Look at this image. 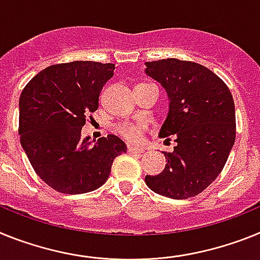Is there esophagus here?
I'll list each match as a JSON object with an SVG mask.
<instances>
[{"label": "esophagus", "instance_id": "obj_1", "mask_svg": "<svg viewBox=\"0 0 260 260\" xmlns=\"http://www.w3.org/2000/svg\"><path fill=\"white\" fill-rule=\"evenodd\" d=\"M128 152H129V153H144V149L139 148V146L128 145Z\"/></svg>", "mask_w": 260, "mask_h": 260}]
</instances>
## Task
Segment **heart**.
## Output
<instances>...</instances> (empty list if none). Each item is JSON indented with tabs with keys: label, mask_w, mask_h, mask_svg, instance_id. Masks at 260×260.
Returning <instances> with one entry per match:
<instances>
[{
	"label": "heart",
	"mask_w": 260,
	"mask_h": 260,
	"mask_svg": "<svg viewBox=\"0 0 260 260\" xmlns=\"http://www.w3.org/2000/svg\"><path fill=\"white\" fill-rule=\"evenodd\" d=\"M146 127L145 121H127L117 127V132L128 141H139Z\"/></svg>",
	"instance_id": "heart-1"
}]
</instances>
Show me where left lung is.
Listing matches in <instances>:
<instances>
[{
	"label": "left lung",
	"instance_id": "obj_1",
	"mask_svg": "<svg viewBox=\"0 0 260 260\" xmlns=\"http://www.w3.org/2000/svg\"><path fill=\"white\" fill-rule=\"evenodd\" d=\"M145 73L161 83L170 101L159 137L174 135L173 153L149 188L171 199L203 192L218 177L236 140V110L226 83L198 62L164 58L145 62ZM170 140V139H169Z\"/></svg>",
	"mask_w": 260,
	"mask_h": 260
}]
</instances>
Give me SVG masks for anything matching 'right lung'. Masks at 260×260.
<instances>
[{
	"mask_svg": "<svg viewBox=\"0 0 260 260\" xmlns=\"http://www.w3.org/2000/svg\"><path fill=\"white\" fill-rule=\"evenodd\" d=\"M115 64L73 61L36 74L19 99V136L35 173L61 193H85L108 179L115 158L127 145L115 135L91 145L81 129L96 111Z\"/></svg>",
	"mask_w": 260,
	"mask_h": 260,
	"instance_id": "obj_1",
	"label": "right lung"
}]
</instances>
